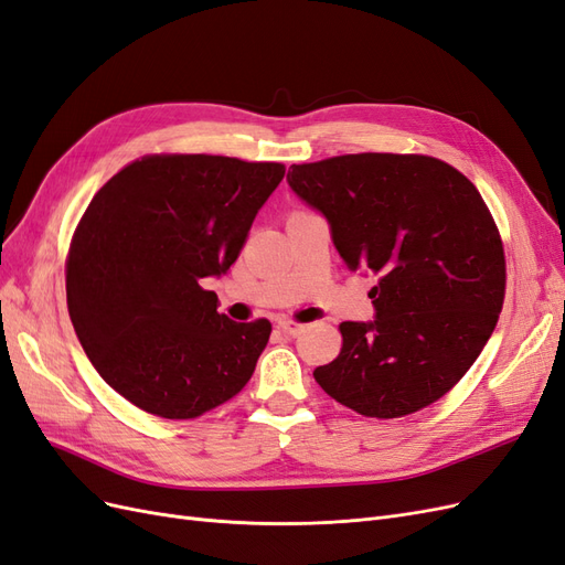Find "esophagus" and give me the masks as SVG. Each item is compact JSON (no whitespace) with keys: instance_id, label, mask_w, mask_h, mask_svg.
I'll use <instances>...</instances> for the list:
<instances>
[{"instance_id":"esophagus-1","label":"esophagus","mask_w":565,"mask_h":565,"mask_svg":"<svg viewBox=\"0 0 565 565\" xmlns=\"http://www.w3.org/2000/svg\"><path fill=\"white\" fill-rule=\"evenodd\" d=\"M278 328H280L287 337H299V334L306 330V324H301V322H297V320H289V318H280V320H278Z\"/></svg>"}]
</instances>
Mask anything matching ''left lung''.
<instances>
[{
	"label": "left lung",
	"mask_w": 565,
	"mask_h": 565,
	"mask_svg": "<svg viewBox=\"0 0 565 565\" xmlns=\"http://www.w3.org/2000/svg\"><path fill=\"white\" fill-rule=\"evenodd\" d=\"M292 191L330 221L349 268L377 276V318L341 322L313 377L358 415L396 419L467 374L498 324L504 245L476 185L431 156L355 152L292 164Z\"/></svg>",
	"instance_id": "left-lung-1"
}]
</instances>
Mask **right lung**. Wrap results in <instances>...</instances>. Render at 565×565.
I'll return each instance as SVG.
<instances>
[{"mask_svg":"<svg viewBox=\"0 0 565 565\" xmlns=\"http://www.w3.org/2000/svg\"><path fill=\"white\" fill-rule=\"evenodd\" d=\"M282 177L280 162L156 152L119 169L82 214L67 311L96 372L143 413L195 419L249 382L270 322H233L202 280L231 268Z\"/></svg>","mask_w":565,"mask_h":565,"instance_id":"obj_1","label":"right lung"}]
</instances>
